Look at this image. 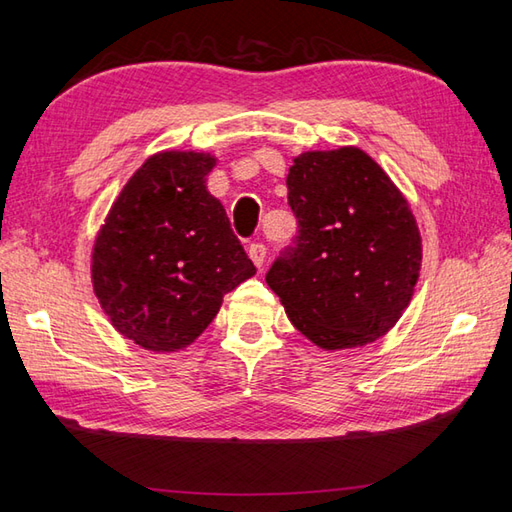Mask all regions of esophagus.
Returning a JSON list of instances; mask_svg holds the SVG:
<instances>
[{"mask_svg":"<svg viewBox=\"0 0 512 512\" xmlns=\"http://www.w3.org/2000/svg\"><path fill=\"white\" fill-rule=\"evenodd\" d=\"M248 255H250V259H253V264L257 268H262L264 259H266V246L262 242H253L248 246Z\"/></svg>","mask_w":512,"mask_h":512,"instance_id":"esophagus-1","label":"esophagus"}]
</instances>
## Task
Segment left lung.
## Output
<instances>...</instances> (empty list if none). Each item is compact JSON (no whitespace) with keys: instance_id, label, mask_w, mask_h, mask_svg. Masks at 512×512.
Wrapping results in <instances>:
<instances>
[{"instance_id":"left-lung-1","label":"left lung","mask_w":512,"mask_h":512,"mask_svg":"<svg viewBox=\"0 0 512 512\" xmlns=\"http://www.w3.org/2000/svg\"><path fill=\"white\" fill-rule=\"evenodd\" d=\"M286 187L299 231L266 281L292 325L323 350L380 339L418 281L422 244L407 200L356 147L301 154Z\"/></svg>"}]
</instances>
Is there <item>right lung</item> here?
I'll list each match as a JSON object with an SVG mask.
<instances>
[{
  "mask_svg": "<svg viewBox=\"0 0 512 512\" xmlns=\"http://www.w3.org/2000/svg\"><path fill=\"white\" fill-rule=\"evenodd\" d=\"M206 154L162 151L118 195L92 255L94 292L114 328L151 352H176L209 328L226 292L255 275Z\"/></svg>",
  "mask_w": 512,
  "mask_h": 512,
  "instance_id": "1",
  "label": "right lung"
}]
</instances>
